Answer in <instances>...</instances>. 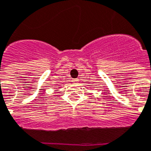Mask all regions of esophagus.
Instances as JSON below:
<instances>
[{
  "label": "esophagus",
  "instance_id": "34e87169",
  "mask_svg": "<svg viewBox=\"0 0 151 151\" xmlns=\"http://www.w3.org/2000/svg\"><path fill=\"white\" fill-rule=\"evenodd\" d=\"M78 79H73L72 80V82H73V83H78Z\"/></svg>",
  "mask_w": 151,
  "mask_h": 151
}]
</instances>
